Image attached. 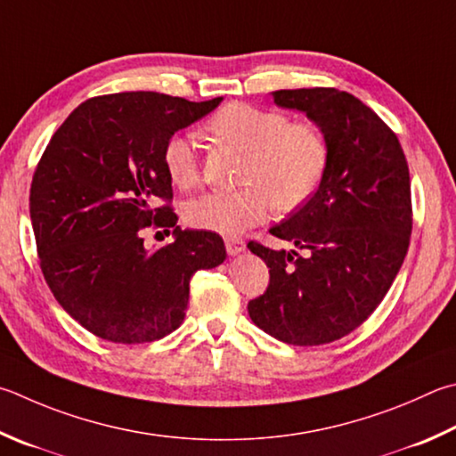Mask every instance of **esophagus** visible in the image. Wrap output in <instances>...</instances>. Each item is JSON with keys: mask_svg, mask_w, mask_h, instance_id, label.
Wrapping results in <instances>:
<instances>
[{"mask_svg": "<svg viewBox=\"0 0 456 456\" xmlns=\"http://www.w3.org/2000/svg\"><path fill=\"white\" fill-rule=\"evenodd\" d=\"M225 249L229 255H239L245 251V241L241 237H225Z\"/></svg>", "mask_w": 456, "mask_h": 456, "instance_id": "obj_1", "label": "esophagus"}]
</instances>
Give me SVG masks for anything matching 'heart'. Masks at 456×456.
<instances>
[{
  "label": "heart",
  "mask_w": 456,
  "mask_h": 456,
  "mask_svg": "<svg viewBox=\"0 0 456 456\" xmlns=\"http://www.w3.org/2000/svg\"><path fill=\"white\" fill-rule=\"evenodd\" d=\"M205 131L219 143L247 153L241 171L245 187L207 191L183 205L191 227L233 235L261 223L271 207L291 213L319 191L329 165L325 135L313 123L291 121L275 110L233 102L205 121ZM163 167L173 185L193 187L201 175L191 137L173 135L163 145Z\"/></svg>",
  "instance_id": "b5f03b06"
}]
</instances>
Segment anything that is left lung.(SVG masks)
Listing matches in <instances>:
<instances>
[{
	"mask_svg": "<svg viewBox=\"0 0 456 456\" xmlns=\"http://www.w3.org/2000/svg\"><path fill=\"white\" fill-rule=\"evenodd\" d=\"M273 99L317 123L329 165L319 191L269 231L301 254L247 243L269 267L267 291L247 311L256 327L283 343H333L370 317L407 255V157L395 131L346 91L279 89Z\"/></svg>",
	"mask_w": 456,
	"mask_h": 456,
	"instance_id": "8db88e82",
	"label": "left lung"
}]
</instances>
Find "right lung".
<instances>
[{
    "label": "right lung",
    "instance_id": "add662e5",
    "mask_svg": "<svg viewBox=\"0 0 456 456\" xmlns=\"http://www.w3.org/2000/svg\"><path fill=\"white\" fill-rule=\"evenodd\" d=\"M221 103L155 91L91 97L73 110L33 173L29 215L39 267L57 303L111 343H151L185 319L189 281L225 261L213 231L174 230L163 145ZM176 241L145 250L142 231Z\"/></svg>",
    "mask_w": 456,
    "mask_h": 456
}]
</instances>
